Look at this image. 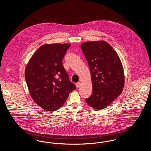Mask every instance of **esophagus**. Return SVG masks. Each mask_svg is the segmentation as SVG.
Instances as JSON below:
<instances>
[{
	"label": "esophagus",
	"instance_id": "obj_1",
	"mask_svg": "<svg viewBox=\"0 0 151 151\" xmlns=\"http://www.w3.org/2000/svg\"><path fill=\"white\" fill-rule=\"evenodd\" d=\"M75 85H76V88H79L80 86V82L76 83Z\"/></svg>",
	"mask_w": 151,
	"mask_h": 151
}]
</instances>
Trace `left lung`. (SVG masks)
<instances>
[{"instance_id":"8db88e82","label":"left lung","mask_w":151,"mask_h":151,"mask_svg":"<svg viewBox=\"0 0 151 151\" xmlns=\"http://www.w3.org/2000/svg\"><path fill=\"white\" fill-rule=\"evenodd\" d=\"M91 75L92 93L86 99L94 109L106 108L122 93L124 75L118 55L104 41H89L81 45Z\"/></svg>"}]
</instances>
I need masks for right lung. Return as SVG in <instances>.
I'll list each match as a JSON object with an SVG mask.
<instances>
[{
	"instance_id": "1",
	"label": "right lung",
	"mask_w": 151,
	"mask_h": 151,
	"mask_svg": "<svg viewBox=\"0 0 151 151\" xmlns=\"http://www.w3.org/2000/svg\"><path fill=\"white\" fill-rule=\"evenodd\" d=\"M70 43L44 44L30 59L25 78L31 97L46 111L60 108L76 87L69 80L62 60Z\"/></svg>"
}]
</instances>
